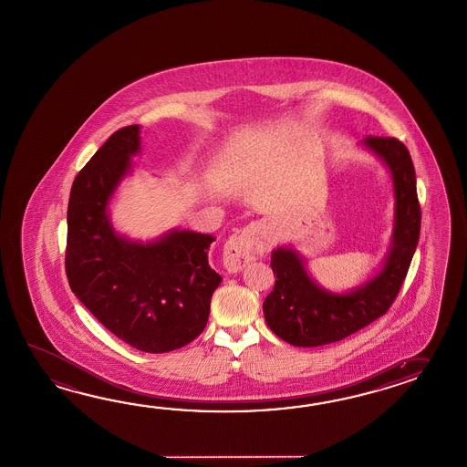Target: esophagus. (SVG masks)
Listing matches in <instances>:
<instances>
[{"label": "esophagus", "instance_id": "obj_1", "mask_svg": "<svg viewBox=\"0 0 467 467\" xmlns=\"http://www.w3.org/2000/svg\"><path fill=\"white\" fill-rule=\"evenodd\" d=\"M268 248V239L258 223L236 229L224 244V266L229 273H238L249 261L261 256Z\"/></svg>", "mask_w": 467, "mask_h": 467}]
</instances>
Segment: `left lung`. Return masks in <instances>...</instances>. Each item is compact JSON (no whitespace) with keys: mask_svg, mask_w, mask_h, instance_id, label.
Segmentation results:
<instances>
[{"mask_svg":"<svg viewBox=\"0 0 467 467\" xmlns=\"http://www.w3.org/2000/svg\"><path fill=\"white\" fill-rule=\"evenodd\" d=\"M362 145L379 157L392 176L394 231L382 268L347 293L320 286L293 246L271 253L275 288L263 303L271 332L295 347L340 342L387 313L404 283L420 233V206L410 154L392 137H367Z\"/></svg>","mask_w":467,"mask_h":467,"instance_id":"8db88e82","label":"left lung"}]
</instances>
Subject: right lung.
Returning <instances> with one entry per match:
<instances>
[{"label": "right lung", "instance_id": "add662e5", "mask_svg": "<svg viewBox=\"0 0 467 467\" xmlns=\"http://www.w3.org/2000/svg\"><path fill=\"white\" fill-rule=\"evenodd\" d=\"M140 152V127L110 135L73 181L65 270L95 318L140 352L164 353L204 330L221 276L209 266L214 236L171 229L134 241L112 226L109 204Z\"/></svg>", "mask_w": 467, "mask_h": 467}]
</instances>
